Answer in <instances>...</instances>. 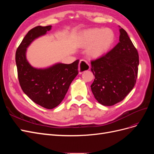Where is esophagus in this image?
I'll use <instances>...</instances> for the list:
<instances>
[{"instance_id": "obj_1", "label": "esophagus", "mask_w": 154, "mask_h": 154, "mask_svg": "<svg viewBox=\"0 0 154 154\" xmlns=\"http://www.w3.org/2000/svg\"><path fill=\"white\" fill-rule=\"evenodd\" d=\"M91 68L89 63H88L84 60H82L79 64V73L81 74L83 72H84L87 70H89Z\"/></svg>"}]
</instances>
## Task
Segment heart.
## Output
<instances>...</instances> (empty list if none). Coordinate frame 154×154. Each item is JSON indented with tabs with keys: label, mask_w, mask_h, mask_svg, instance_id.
<instances>
[{
	"label": "heart",
	"mask_w": 154,
	"mask_h": 154,
	"mask_svg": "<svg viewBox=\"0 0 154 154\" xmlns=\"http://www.w3.org/2000/svg\"><path fill=\"white\" fill-rule=\"evenodd\" d=\"M114 40V34L110 29L94 28L84 31L80 38V44L88 46V53L91 57L97 58L108 50Z\"/></svg>",
	"instance_id": "b5f03b06"
}]
</instances>
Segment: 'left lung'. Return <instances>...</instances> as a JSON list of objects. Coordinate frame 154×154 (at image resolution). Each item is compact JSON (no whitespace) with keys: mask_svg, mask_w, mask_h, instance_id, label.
I'll return each instance as SVG.
<instances>
[{"mask_svg":"<svg viewBox=\"0 0 154 154\" xmlns=\"http://www.w3.org/2000/svg\"><path fill=\"white\" fill-rule=\"evenodd\" d=\"M119 42L105 55L91 60L94 80L91 85L96 100L112 106L124 100L136 84L139 54L125 29H119Z\"/></svg>","mask_w":154,"mask_h":154,"instance_id":"8db88e82","label":"left lung"}]
</instances>
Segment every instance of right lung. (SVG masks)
Returning <instances> with one entry per match:
<instances>
[{
  "mask_svg": "<svg viewBox=\"0 0 154 154\" xmlns=\"http://www.w3.org/2000/svg\"><path fill=\"white\" fill-rule=\"evenodd\" d=\"M51 26H36L28 31L15 54L18 78L23 92L35 103L52 109L63 100L71 82L78 74L79 60L71 64L57 63L44 69L32 67L27 61L26 48L44 35Z\"/></svg>",
  "mask_w": 154,
  "mask_h": 154,
  "instance_id": "obj_1",
  "label": "right lung"
}]
</instances>
